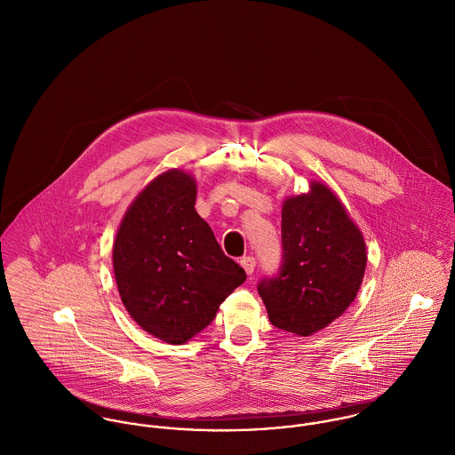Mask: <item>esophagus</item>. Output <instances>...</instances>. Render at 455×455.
Instances as JSON below:
<instances>
[{
    "mask_svg": "<svg viewBox=\"0 0 455 455\" xmlns=\"http://www.w3.org/2000/svg\"><path fill=\"white\" fill-rule=\"evenodd\" d=\"M240 264H242V267L247 271V275H252V273H254V267H256V259H254V258H251V256L242 258Z\"/></svg>",
    "mask_w": 455,
    "mask_h": 455,
    "instance_id": "esophagus-1",
    "label": "esophagus"
}]
</instances>
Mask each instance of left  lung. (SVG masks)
<instances>
[{
    "mask_svg": "<svg viewBox=\"0 0 455 455\" xmlns=\"http://www.w3.org/2000/svg\"><path fill=\"white\" fill-rule=\"evenodd\" d=\"M283 264L258 287L269 323L312 336L355 299L366 271V243L347 208L323 182L282 206Z\"/></svg>",
    "mask_w": 455,
    "mask_h": 455,
    "instance_id": "obj_1",
    "label": "left lung"
}]
</instances>
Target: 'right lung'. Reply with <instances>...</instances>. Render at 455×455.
<instances>
[{"label": "right lung", "mask_w": 455, "mask_h": 455, "mask_svg": "<svg viewBox=\"0 0 455 455\" xmlns=\"http://www.w3.org/2000/svg\"><path fill=\"white\" fill-rule=\"evenodd\" d=\"M196 195L191 173L173 168L157 175L132 199L112 252L131 319L172 345L201 332L247 278L197 215Z\"/></svg>", "instance_id": "1"}]
</instances>
